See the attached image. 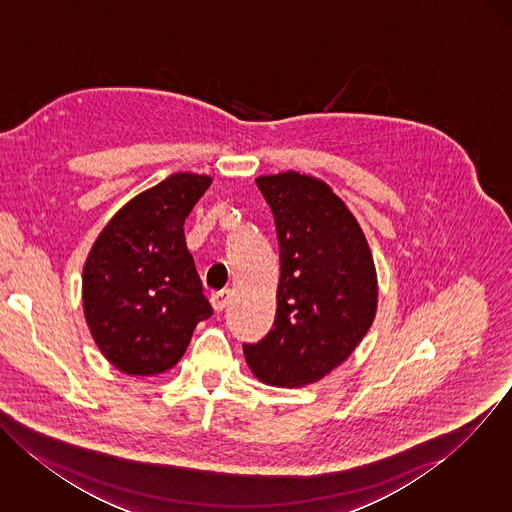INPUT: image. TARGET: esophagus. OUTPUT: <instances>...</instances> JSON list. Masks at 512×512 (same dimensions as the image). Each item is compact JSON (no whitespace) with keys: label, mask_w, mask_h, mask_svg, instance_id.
Returning a JSON list of instances; mask_svg holds the SVG:
<instances>
[{"label":"esophagus","mask_w":512,"mask_h":512,"mask_svg":"<svg viewBox=\"0 0 512 512\" xmlns=\"http://www.w3.org/2000/svg\"><path fill=\"white\" fill-rule=\"evenodd\" d=\"M230 296H232V290H230V288H224V290L212 292V296H210V302H212L214 310H216V312H222V310L226 308V304H228Z\"/></svg>","instance_id":"esophagus-1"}]
</instances>
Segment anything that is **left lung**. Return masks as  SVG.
Here are the masks:
<instances>
[{
  "instance_id": "1",
  "label": "left lung",
  "mask_w": 512,
  "mask_h": 512,
  "mask_svg": "<svg viewBox=\"0 0 512 512\" xmlns=\"http://www.w3.org/2000/svg\"><path fill=\"white\" fill-rule=\"evenodd\" d=\"M275 216L280 280L273 329L243 343L253 374L271 386H306L339 366L376 315V269L343 200L294 171L255 179Z\"/></svg>"
}]
</instances>
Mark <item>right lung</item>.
Returning a JSON list of instances; mask_svg holds the SVG:
<instances>
[{
  "label": "right lung",
  "instance_id": "obj_1",
  "mask_svg": "<svg viewBox=\"0 0 512 512\" xmlns=\"http://www.w3.org/2000/svg\"><path fill=\"white\" fill-rule=\"evenodd\" d=\"M210 177L177 173L122 206L97 237L83 269L89 331L120 372L152 376L187 351L212 315L185 243V218Z\"/></svg>",
  "mask_w": 512,
  "mask_h": 512
}]
</instances>
